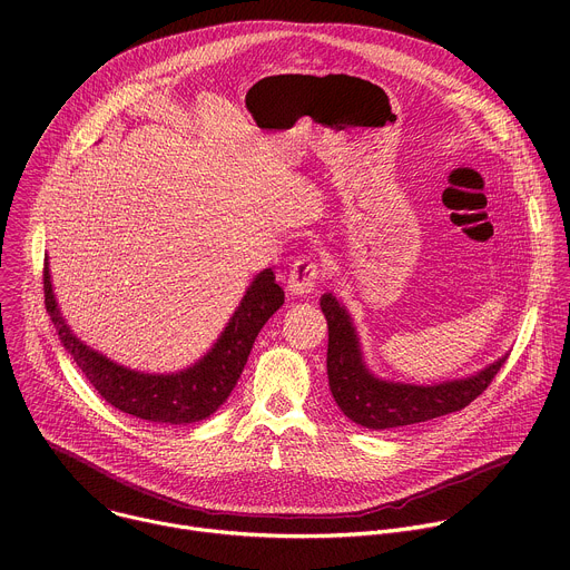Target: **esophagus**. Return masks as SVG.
Returning <instances> with one entry per match:
<instances>
[{"mask_svg":"<svg viewBox=\"0 0 570 570\" xmlns=\"http://www.w3.org/2000/svg\"><path fill=\"white\" fill-rule=\"evenodd\" d=\"M320 277V268L313 259H299L293 264L291 273H288V282H286V291L295 297L308 295Z\"/></svg>","mask_w":570,"mask_h":570,"instance_id":"34e87169","label":"esophagus"}]
</instances>
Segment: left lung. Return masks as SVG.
<instances>
[{"label": "left lung", "instance_id": "8db88e82", "mask_svg": "<svg viewBox=\"0 0 570 570\" xmlns=\"http://www.w3.org/2000/svg\"><path fill=\"white\" fill-rule=\"evenodd\" d=\"M327 317V376L338 409L347 420L372 431H392L462 411L492 383L508 354L482 370L431 385L390 381L374 374L365 361L361 336L350 308L334 293L320 297Z\"/></svg>", "mask_w": 570, "mask_h": 570}]
</instances>
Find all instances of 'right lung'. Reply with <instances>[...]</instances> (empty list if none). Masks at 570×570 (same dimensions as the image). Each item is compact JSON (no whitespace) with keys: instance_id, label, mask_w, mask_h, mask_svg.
<instances>
[{"instance_id":"1","label":"right lung","mask_w":570,"mask_h":570,"mask_svg":"<svg viewBox=\"0 0 570 570\" xmlns=\"http://www.w3.org/2000/svg\"><path fill=\"white\" fill-rule=\"evenodd\" d=\"M45 304L65 350L108 403L146 422L185 426L207 420L227 401L255 338L284 304V291L271 268L257 273L214 345L196 363L176 372L132 370L80 341L60 313L49 257H45Z\"/></svg>"}]
</instances>
